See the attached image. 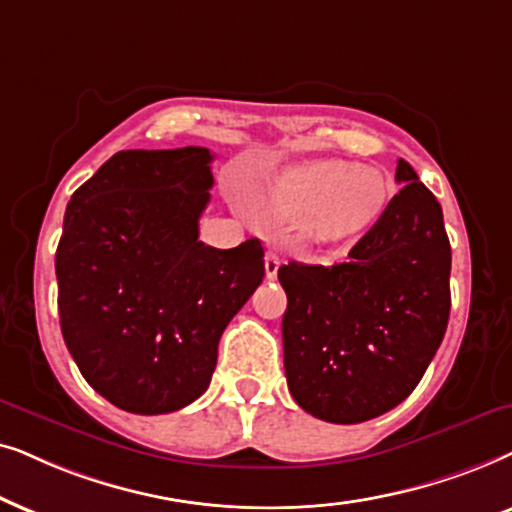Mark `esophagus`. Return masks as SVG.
Segmentation results:
<instances>
[{
  "label": "esophagus",
  "instance_id": "34e87169",
  "mask_svg": "<svg viewBox=\"0 0 512 512\" xmlns=\"http://www.w3.org/2000/svg\"><path fill=\"white\" fill-rule=\"evenodd\" d=\"M278 267H281V257H278L276 250H269L267 257H264V269H267V278H276Z\"/></svg>",
  "mask_w": 512,
  "mask_h": 512
}]
</instances>
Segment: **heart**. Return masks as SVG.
Listing matches in <instances>:
<instances>
[{
  "label": "heart",
  "mask_w": 512,
  "mask_h": 512,
  "mask_svg": "<svg viewBox=\"0 0 512 512\" xmlns=\"http://www.w3.org/2000/svg\"><path fill=\"white\" fill-rule=\"evenodd\" d=\"M393 182L377 166L309 161L292 166L267 189V208L283 222L297 220L302 241L342 245L363 236L391 199Z\"/></svg>",
  "instance_id": "heart-1"
}]
</instances>
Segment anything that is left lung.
<instances>
[{
  "instance_id": "1",
  "label": "left lung",
  "mask_w": 512,
  "mask_h": 512,
  "mask_svg": "<svg viewBox=\"0 0 512 512\" xmlns=\"http://www.w3.org/2000/svg\"><path fill=\"white\" fill-rule=\"evenodd\" d=\"M349 260L278 269L283 363L295 403L330 424L393 410L424 377L449 320L452 248L442 208L410 163Z\"/></svg>"
}]
</instances>
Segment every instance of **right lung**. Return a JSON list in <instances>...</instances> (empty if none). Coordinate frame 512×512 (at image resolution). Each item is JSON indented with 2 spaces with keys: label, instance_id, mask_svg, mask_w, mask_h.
<instances>
[{
  "label": "right lung",
  "instance_id": "1",
  "mask_svg": "<svg viewBox=\"0 0 512 512\" xmlns=\"http://www.w3.org/2000/svg\"><path fill=\"white\" fill-rule=\"evenodd\" d=\"M206 147L126 149L72 194L56 250L60 330L84 379L133 414L206 391L217 344L264 278L260 238L199 241Z\"/></svg>",
  "mask_w": 512,
  "mask_h": 512
}]
</instances>
